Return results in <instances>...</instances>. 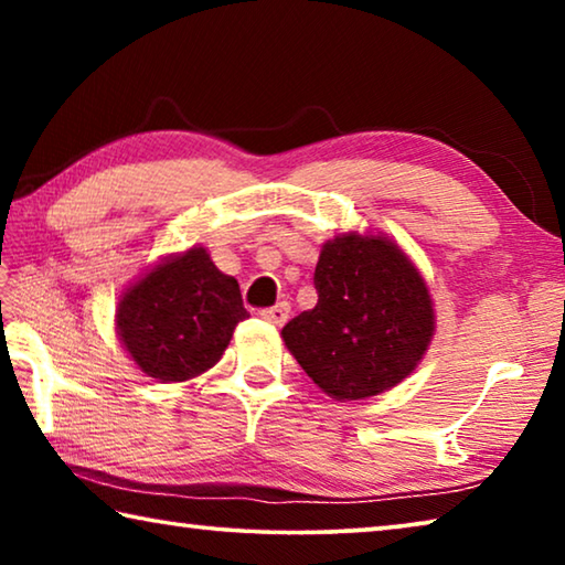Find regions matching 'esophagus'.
<instances>
[{
	"instance_id": "34e87169",
	"label": "esophagus",
	"mask_w": 565,
	"mask_h": 565,
	"mask_svg": "<svg viewBox=\"0 0 565 565\" xmlns=\"http://www.w3.org/2000/svg\"><path fill=\"white\" fill-rule=\"evenodd\" d=\"M289 313H291V306L286 303V301H281V303L271 306V309H264L262 311V319L274 323V327H284L286 319H289Z\"/></svg>"
}]
</instances>
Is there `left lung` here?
Instances as JSON below:
<instances>
[{"instance_id":"obj_1","label":"left lung","mask_w":565,"mask_h":565,"mask_svg":"<svg viewBox=\"0 0 565 565\" xmlns=\"http://www.w3.org/2000/svg\"><path fill=\"white\" fill-rule=\"evenodd\" d=\"M319 301L281 329L299 366L323 394L363 401L398 386L436 331L426 279L386 234L347 232L321 246Z\"/></svg>"}]
</instances>
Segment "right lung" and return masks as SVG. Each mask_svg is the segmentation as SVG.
<instances>
[{
    "mask_svg": "<svg viewBox=\"0 0 565 565\" xmlns=\"http://www.w3.org/2000/svg\"><path fill=\"white\" fill-rule=\"evenodd\" d=\"M246 317L234 276L218 271L204 246H191L127 286L114 327L141 374L179 384L212 369Z\"/></svg>",
    "mask_w": 565,
    "mask_h": 565,
    "instance_id": "obj_1",
    "label": "right lung"
}]
</instances>
